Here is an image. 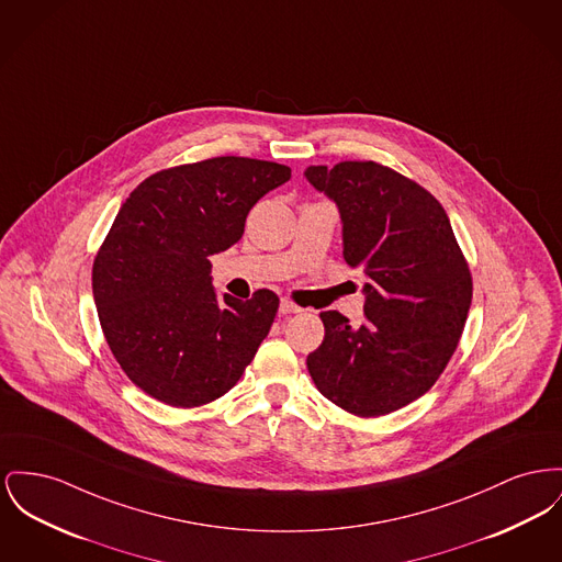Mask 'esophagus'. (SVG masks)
<instances>
[{
	"label": "esophagus",
	"instance_id": "1",
	"mask_svg": "<svg viewBox=\"0 0 562 562\" xmlns=\"http://www.w3.org/2000/svg\"><path fill=\"white\" fill-rule=\"evenodd\" d=\"M299 312H301V307L295 305L293 301H286V299H284V301L280 303V314H282V316H286V314H299Z\"/></svg>",
	"mask_w": 562,
	"mask_h": 562
}]
</instances>
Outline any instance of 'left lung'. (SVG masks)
I'll use <instances>...</instances> for the list:
<instances>
[{
  "label": "left lung",
  "instance_id": "left-lung-1",
  "mask_svg": "<svg viewBox=\"0 0 562 562\" xmlns=\"http://www.w3.org/2000/svg\"><path fill=\"white\" fill-rule=\"evenodd\" d=\"M335 201L344 259L364 278V321L321 312L325 339L307 355L316 389L341 409L375 418L425 395L454 355L473 295L450 218L427 189L375 161L310 166Z\"/></svg>",
  "mask_w": 562,
  "mask_h": 562
}]
</instances>
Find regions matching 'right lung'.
I'll list each match as a JSON object with an SVG mask.
<instances>
[{
  "label": "right lung",
  "mask_w": 562,
  "mask_h": 562,
  "mask_svg": "<svg viewBox=\"0 0 562 562\" xmlns=\"http://www.w3.org/2000/svg\"><path fill=\"white\" fill-rule=\"evenodd\" d=\"M291 167L214 157L146 178L121 205L93 263L105 341L135 386L171 407H199L237 384L280 299L216 297L210 257L244 235L252 205Z\"/></svg>",
  "instance_id": "add662e5"
}]
</instances>
